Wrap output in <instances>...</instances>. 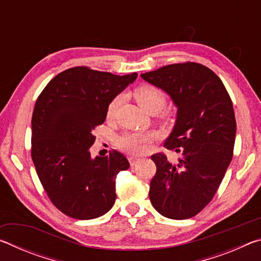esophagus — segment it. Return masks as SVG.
Masks as SVG:
<instances>
[{
    "label": "esophagus",
    "mask_w": 261,
    "mask_h": 261,
    "mask_svg": "<svg viewBox=\"0 0 261 261\" xmlns=\"http://www.w3.org/2000/svg\"><path fill=\"white\" fill-rule=\"evenodd\" d=\"M138 161H139L138 158H135V156H130V158H129V162H130V165H131L132 167L136 166L137 163H138Z\"/></svg>",
    "instance_id": "esophagus-1"
}]
</instances>
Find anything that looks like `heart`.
<instances>
[{
	"label": "heart",
	"instance_id": "obj_1",
	"mask_svg": "<svg viewBox=\"0 0 261 261\" xmlns=\"http://www.w3.org/2000/svg\"><path fill=\"white\" fill-rule=\"evenodd\" d=\"M134 96L137 102L145 112L156 110L161 112L166 105V95L163 92L155 86L143 85L137 87L134 92ZM121 102V96L117 95L110 101L107 108V117L113 118L115 113ZM152 141V136L146 132H126L117 139L118 147L123 151L132 154V155H139L144 153L147 145Z\"/></svg>",
	"mask_w": 261,
	"mask_h": 261
}]
</instances>
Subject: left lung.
Segmentation results:
<instances>
[{"instance_id": "8db88e82", "label": "left lung", "mask_w": 261, "mask_h": 261, "mask_svg": "<svg viewBox=\"0 0 261 261\" xmlns=\"http://www.w3.org/2000/svg\"><path fill=\"white\" fill-rule=\"evenodd\" d=\"M161 88L177 108L175 125L163 146L177 160L158 153L149 200L168 219L192 218L214 197L232 159L236 120L230 96L211 69L187 62L141 73Z\"/></svg>"}]
</instances>
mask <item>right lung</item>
Wrapping results in <instances>:
<instances>
[{"mask_svg": "<svg viewBox=\"0 0 261 261\" xmlns=\"http://www.w3.org/2000/svg\"><path fill=\"white\" fill-rule=\"evenodd\" d=\"M136 78V72L71 68L53 78L35 102L31 155L49 199L70 218L95 219L114 206L116 176L129 161L117 151L92 158V132L105 122L110 101Z\"/></svg>", "mask_w": 261, "mask_h": 261, "instance_id": "add662e5", "label": "right lung"}]
</instances>
